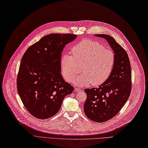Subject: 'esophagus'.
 Returning a JSON list of instances; mask_svg holds the SVG:
<instances>
[{
	"label": "esophagus",
	"instance_id": "1",
	"mask_svg": "<svg viewBox=\"0 0 148 148\" xmlns=\"http://www.w3.org/2000/svg\"><path fill=\"white\" fill-rule=\"evenodd\" d=\"M75 91H77V92H79V91H81V90L79 89V88L76 87V88H75Z\"/></svg>",
	"mask_w": 148,
	"mask_h": 148
}]
</instances>
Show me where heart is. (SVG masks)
I'll return each mask as SVG.
<instances>
[{"label": "heart", "instance_id": "heart-1", "mask_svg": "<svg viewBox=\"0 0 148 148\" xmlns=\"http://www.w3.org/2000/svg\"><path fill=\"white\" fill-rule=\"evenodd\" d=\"M72 55L64 54L61 58V72L69 82L79 72L82 73L74 80L78 86L101 85L106 81L115 65L114 53L97 41H81L72 48Z\"/></svg>", "mask_w": 148, "mask_h": 148}]
</instances>
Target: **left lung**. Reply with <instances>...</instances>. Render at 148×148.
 Instances as JSON below:
<instances>
[{"label": "left lung", "mask_w": 148, "mask_h": 148, "mask_svg": "<svg viewBox=\"0 0 148 148\" xmlns=\"http://www.w3.org/2000/svg\"><path fill=\"white\" fill-rule=\"evenodd\" d=\"M107 41L114 51L116 61L108 78L98 88H86L84 105L86 116L96 122H106L114 117L128 101L131 91V69L128 55L112 37L95 34Z\"/></svg>", "instance_id": "8db88e82"}]
</instances>
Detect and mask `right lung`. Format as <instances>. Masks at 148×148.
<instances>
[{
  "instance_id": "right-lung-1",
  "label": "right lung",
  "mask_w": 148,
  "mask_h": 148,
  "mask_svg": "<svg viewBox=\"0 0 148 148\" xmlns=\"http://www.w3.org/2000/svg\"><path fill=\"white\" fill-rule=\"evenodd\" d=\"M77 37L72 34H51L31 45L20 62L17 78L18 95L35 117L46 119L60 110L63 99L74 90L61 73L65 46Z\"/></svg>"
}]
</instances>
